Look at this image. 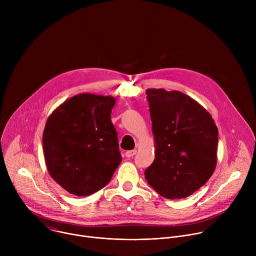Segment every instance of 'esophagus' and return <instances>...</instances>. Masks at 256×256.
<instances>
[{"label": "esophagus", "mask_w": 256, "mask_h": 256, "mask_svg": "<svg viewBox=\"0 0 256 256\" xmlns=\"http://www.w3.org/2000/svg\"><path fill=\"white\" fill-rule=\"evenodd\" d=\"M136 150H130V151H126V156L128 158H132V156L136 155Z\"/></svg>", "instance_id": "obj_1"}]
</instances>
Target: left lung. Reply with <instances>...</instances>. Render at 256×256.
Returning a JSON list of instances; mask_svg holds the SVG:
<instances>
[{"label": "left lung", "mask_w": 256, "mask_h": 256, "mask_svg": "<svg viewBox=\"0 0 256 256\" xmlns=\"http://www.w3.org/2000/svg\"><path fill=\"white\" fill-rule=\"evenodd\" d=\"M155 159L144 177L159 194L184 198L200 188L216 164L218 128L196 100L179 91L148 89Z\"/></svg>", "instance_id": "8db88e82"}]
</instances>
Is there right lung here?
Here are the masks:
<instances>
[{"label":"right lung","instance_id":"right-lung-1","mask_svg":"<svg viewBox=\"0 0 256 256\" xmlns=\"http://www.w3.org/2000/svg\"><path fill=\"white\" fill-rule=\"evenodd\" d=\"M112 96L79 94L50 116L42 136L50 176L68 192L90 196L110 181L122 158L110 114Z\"/></svg>","mask_w":256,"mask_h":256}]
</instances>
